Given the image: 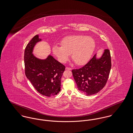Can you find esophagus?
Segmentation results:
<instances>
[{"label": "esophagus", "mask_w": 133, "mask_h": 133, "mask_svg": "<svg viewBox=\"0 0 133 133\" xmlns=\"http://www.w3.org/2000/svg\"><path fill=\"white\" fill-rule=\"evenodd\" d=\"M72 69L70 68V67H66V70H71Z\"/></svg>", "instance_id": "1"}]
</instances>
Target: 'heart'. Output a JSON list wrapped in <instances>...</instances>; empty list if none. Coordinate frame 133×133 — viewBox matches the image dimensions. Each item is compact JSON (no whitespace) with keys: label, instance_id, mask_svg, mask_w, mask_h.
<instances>
[{"label":"heart","instance_id":"obj_1","mask_svg":"<svg viewBox=\"0 0 133 133\" xmlns=\"http://www.w3.org/2000/svg\"><path fill=\"white\" fill-rule=\"evenodd\" d=\"M61 46L52 47L53 54L60 62H66L71 54V58L78 65H84L90 59L95 48L94 39L86 35H73L64 38Z\"/></svg>","mask_w":133,"mask_h":133}]
</instances>
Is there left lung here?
<instances>
[{
    "mask_svg": "<svg viewBox=\"0 0 133 133\" xmlns=\"http://www.w3.org/2000/svg\"><path fill=\"white\" fill-rule=\"evenodd\" d=\"M111 67L109 49H105L102 57L96 55L83 67L72 70L78 90L86 95L97 94L105 85Z\"/></svg>",
    "mask_w": 133,
    "mask_h": 133,
    "instance_id": "left-lung-1",
    "label": "left lung"
}]
</instances>
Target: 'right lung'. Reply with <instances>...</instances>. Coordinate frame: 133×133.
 Wrapping results in <instances>:
<instances>
[{"label":"right lung","instance_id":"add662e5","mask_svg":"<svg viewBox=\"0 0 133 133\" xmlns=\"http://www.w3.org/2000/svg\"><path fill=\"white\" fill-rule=\"evenodd\" d=\"M41 41L39 35H36L25 47V74L39 93L50 97L57 95L61 90V78L65 66L51 55L42 60L32 54L34 47Z\"/></svg>","mask_w":133,"mask_h":133}]
</instances>
